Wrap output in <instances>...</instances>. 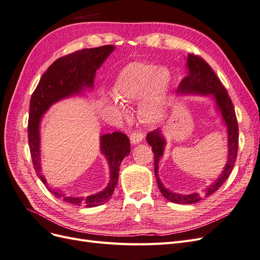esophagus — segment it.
Segmentation results:
<instances>
[{"label":"esophagus","mask_w":260,"mask_h":260,"mask_svg":"<svg viewBox=\"0 0 260 260\" xmlns=\"http://www.w3.org/2000/svg\"><path fill=\"white\" fill-rule=\"evenodd\" d=\"M143 138H144L143 133L140 132V131H135V132H132L131 135H130V141H131V143L135 144V145L142 142Z\"/></svg>","instance_id":"obj_1"}]
</instances>
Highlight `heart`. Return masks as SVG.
<instances>
[{
    "label": "heart",
    "mask_w": 260,
    "mask_h": 260,
    "mask_svg": "<svg viewBox=\"0 0 260 260\" xmlns=\"http://www.w3.org/2000/svg\"><path fill=\"white\" fill-rule=\"evenodd\" d=\"M170 83L171 74L167 67L135 61L118 75L113 92L121 102H140L141 119L146 123H157L166 115ZM113 105L120 114H124L120 104L114 101Z\"/></svg>",
    "instance_id": "1"
}]
</instances>
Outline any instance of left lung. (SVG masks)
Wrapping results in <instances>:
<instances>
[{"instance_id":"left-lung-1","label":"left lung","mask_w":260,"mask_h":260,"mask_svg":"<svg viewBox=\"0 0 260 260\" xmlns=\"http://www.w3.org/2000/svg\"><path fill=\"white\" fill-rule=\"evenodd\" d=\"M186 68L187 76L179 84L177 95H201L211 99L214 101L215 109L220 114V116H221V120L226 129V164L224 165L221 174H220L218 178L212 181L205 190H204V192H205L204 193V196L207 198V196L216 192L218 188L224 183V181L231 174L238 155L239 127L232 101L229 98V95H228V92L224 89V86L220 82L218 77L214 73V70L210 68L207 62L194 54H187ZM146 141L148 145L152 146V151L154 153L155 178L157 181V185H158L159 191L164 198L168 200L169 202L182 204V205H188V204L200 202L203 196L199 193L180 194L176 192H171L161 183L158 176V165L160 158L164 156L165 147H166L167 144L166 139H165L162 135L161 128L156 129L153 132H149L146 137Z\"/></svg>"}]
</instances>
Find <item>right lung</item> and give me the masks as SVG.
<instances>
[{
  "label": "right lung",
  "mask_w": 260,
  "mask_h": 260,
  "mask_svg": "<svg viewBox=\"0 0 260 260\" xmlns=\"http://www.w3.org/2000/svg\"><path fill=\"white\" fill-rule=\"evenodd\" d=\"M114 50V45H104L94 49H83L56 59L43 74L30 100L28 141L35 170L55 198L73 205L95 207L112 198L117 187L120 164L131 151L130 141L121 132L100 136L101 153L106 157L111 174L107 186L101 192L89 196H67L50 187L41 174L40 129L42 117L57 102L74 96H82L86 91L93 90L96 70L103 65Z\"/></svg>",
  "instance_id": "add662e5"
}]
</instances>
